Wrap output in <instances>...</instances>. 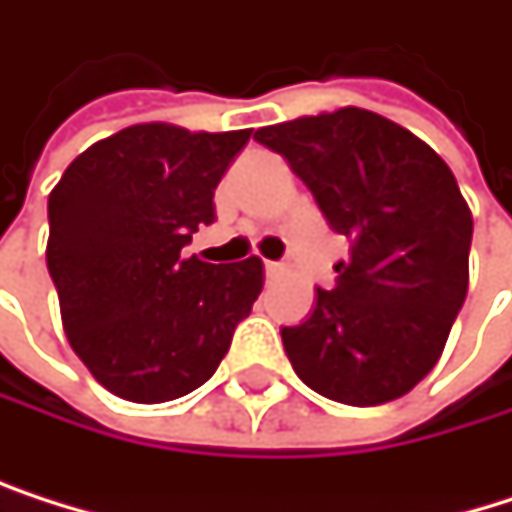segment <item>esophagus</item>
<instances>
[{
    "label": "esophagus",
    "mask_w": 512,
    "mask_h": 512,
    "mask_svg": "<svg viewBox=\"0 0 512 512\" xmlns=\"http://www.w3.org/2000/svg\"><path fill=\"white\" fill-rule=\"evenodd\" d=\"M283 271H286V268H283V262H265V274H268V280H277Z\"/></svg>",
    "instance_id": "1"
}]
</instances>
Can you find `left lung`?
<instances>
[{
	"label": "left lung",
	"mask_w": 512,
	"mask_h": 512,
	"mask_svg": "<svg viewBox=\"0 0 512 512\" xmlns=\"http://www.w3.org/2000/svg\"><path fill=\"white\" fill-rule=\"evenodd\" d=\"M304 180L350 259L313 313L280 329L295 374L319 395L374 407L407 395L440 359L468 295L474 217L425 141L362 108L253 135Z\"/></svg>",
	"instance_id": "left-lung-1"
}]
</instances>
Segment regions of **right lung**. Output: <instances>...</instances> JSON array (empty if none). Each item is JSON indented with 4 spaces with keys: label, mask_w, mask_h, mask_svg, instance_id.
<instances>
[{
    "label": "right lung",
    "mask_w": 512,
    "mask_h": 512,
    "mask_svg": "<svg viewBox=\"0 0 512 512\" xmlns=\"http://www.w3.org/2000/svg\"><path fill=\"white\" fill-rule=\"evenodd\" d=\"M253 129L138 123L87 147L47 199V271L62 329L114 395L162 404L199 389L262 292L256 256H183Z\"/></svg>",
    "instance_id": "obj_1"
}]
</instances>
